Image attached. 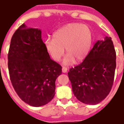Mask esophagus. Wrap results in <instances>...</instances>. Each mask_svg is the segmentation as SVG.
<instances>
[{
  "label": "esophagus",
  "mask_w": 124,
  "mask_h": 124,
  "mask_svg": "<svg viewBox=\"0 0 124 124\" xmlns=\"http://www.w3.org/2000/svg\"><path fill=\"white\" fill-rule=\"evenodd\" d=\"M62 72H63V73H66L67 72V69L66 68V67H63L62 68Z\"/></svg>",
  "instance_id": "esophagus-1"
}]
</instances>
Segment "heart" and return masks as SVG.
Returning <instances> with one entry per match:
<instances>
[{
  "instance_id": "b5f03b06",
  "label": "heart",
  "mask_w": 124,
  "mask_h": 124,
  "mask_svg": "<svg viewBox=\"0 0 124 124\" xmlns=\"http://www.w3.org/2000/svg\"><path fill=\"white\" fill-rule=\"evenodd\" d=\"M93 43V33L87 25L78 23L69 24L54 33V39H47L45 48L52 59L59 61L64 51L67 54L63 65L83 61L89 54Z\"/></svg>"
}]
</instances>
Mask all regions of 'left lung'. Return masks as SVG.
Returning a JSON list of instances; mask_svg holds the SVG:
<instances>
[{
  "mask_svg": "<svg viewBox=\"0 0 124 124\" xmlns=\"http://www.w3.org/2000/svg\"><path fill=\"white\" fill-rule=\"evenodd\" d=\"M116 52L111 37L98 41L83 61L68 72L72 92L82 103L96 105L107 97L113 86Z\"/></svg>",
  "mask_w": 124,
  "mask_h": 124,
  "instance_id": "obj_1",
  "label": "left lung"
}]
</instances>
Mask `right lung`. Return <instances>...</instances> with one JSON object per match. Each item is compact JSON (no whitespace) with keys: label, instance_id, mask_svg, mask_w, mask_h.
<instances>
[{"label":"right lung","instance_id":"add662e5","mask_svg":"<svg viewBox=\"0 0 124 124\" xmlns=\"http://www.w3.org/2000/svg\"><path fill=\"white\" fill-rule=\"evenodd\" d=\"M8 59L10 80L23 101L33 107L51 101L62 67L50 57L41 30L23 24L11 37Z\"/></svg>","mask_w":124,"mask_h":124}]
</instances>
